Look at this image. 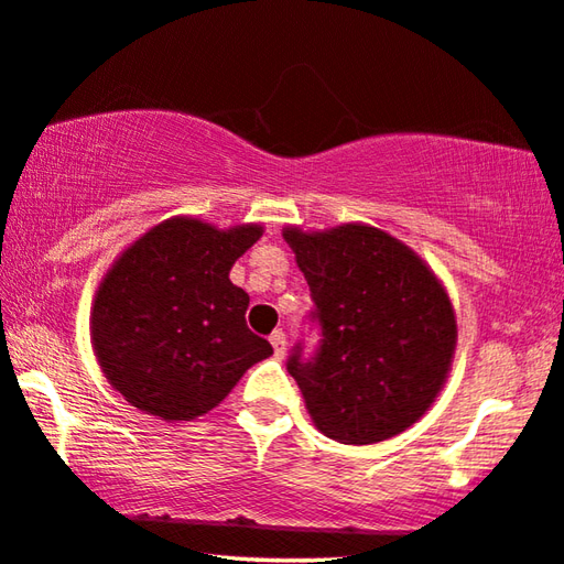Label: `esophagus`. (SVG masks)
I'll return each instance as SVG.
<instances>
[{
	"mask_svg": "<svg viewBox=\"0 0 564 564\" xmlns=\"http://www.w3.org/2000/svg\"><path fill=\"white\" fill-rule=\"evenodd\" d=\"M271 344H273V355L279 357V359H283L285 357V334L281 332V329H275L273 334H271Z\"/></svg>",
	"mask_w": 564,
	"mask_h": 564,
	"instance_id": "34e87169",
	"label": "esophagus"
}]
</instances>
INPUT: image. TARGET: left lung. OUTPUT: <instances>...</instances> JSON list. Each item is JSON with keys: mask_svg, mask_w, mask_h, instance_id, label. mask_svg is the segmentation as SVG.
I'll use <instances>...</instances> for the list:
<instances>
[{"mask_svg": "<svg viewBox=\"0 0 564 564\" xmlns=\"http://www.w3.org/2000/svg\"><path fill=\"white\" fill-rule=\"evenodd\" d=\"M306 275L316 349L293 347L285 369L311 420L349 445L392 438L423 417L456 349L448 293L413 250L367 225L285 228Z\"/></svg>", "mask_w": 564, "mask_h": 564, "instance_id": "1", "label": "left lung"}]
</instances>
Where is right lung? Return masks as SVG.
Instances as JSON below:
<instances>
[{"mask_svg": "<svg viewBox=\"0 0 564 564\" xmlns=\"http://www.w3.org/2000/svg\"><path fill=\"white\" fill-rule=\"evenodd\" d=\"M260 232L258 225L217 230L174 217L106 273L90 334L106 380L133 408L195 420L228 398L248 367L273 355L246 324L250 296L230 281L232 263Z\"/></svg>", "mask_w": 564, "mask_h": 564, "instance_id": "obj_1", "label": "right lung"}]
</instances>
